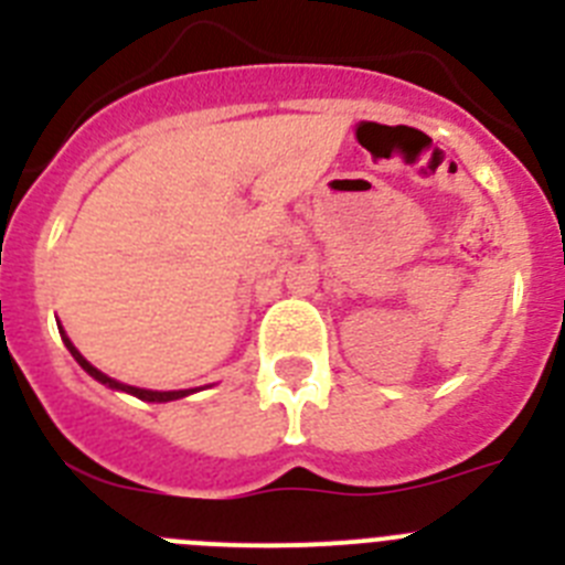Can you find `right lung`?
Returning a JSON list of instances; mask_svg holds the SVG:
<instances>
[{"label": "right lung", "mask_w": 565, "mask_h": 565, "mask_svg": "<svg viewBox=\"0 0 565 565\" xmlns=\"http://www.w3.org/2000/svg\"><path fill=\"white\" fill-rule=\"evenodd\" d=\"M62 339H64V344H67V351L73 353V359H76V362L82 364L84 371H87L89 376L96 379V382H102V384H107V387H113V391H124V393H129V396L143 398V402H174V398H183V396H189V393H192V391H143V387H132V384L115 382V379H109L107 373H102V371H98V367H93V364H89L87 359H84L82 353L76 351V344L70 342L67 337H64V331H62Z\"/></svg>", "instance_id": "1"}]
</instances>
